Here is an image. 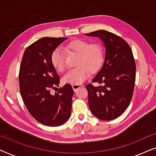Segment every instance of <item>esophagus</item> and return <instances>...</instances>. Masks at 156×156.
<instances>
[{
  "instance_id": "obj_1",
  "label": "esophagus",
  "mask_w": 156,
  "mask_h": 156,
  "mask_svg": "<svg viewBox=\"0 0 156 156\" xmlns=\"http://www.w3.org/2000/svg\"><path fill=\"white\" fill-rule=\"evenodd\" d=\"M72 88H73L74 90L76 91L78 89L82 88V87H84V85H83L82 84H73L72 85Z\"/></svg>"
}]
</instances>
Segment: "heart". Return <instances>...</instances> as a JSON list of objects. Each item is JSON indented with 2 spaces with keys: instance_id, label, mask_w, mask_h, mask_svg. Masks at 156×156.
Listing matches in <instances>:
<instances>
[{
  "instance_id": "1",
  "label": "heart",
  "mask_w": 156,
  "mask_h": 156,
  "mask_svg": "<svg viewBox=\"0 0 156 156\" xmlns=\"http://www.w3.org/2000/svg\"><path fill=\"white\" fill-rule=\"evenodd\" d=\"M66 49L78 53L77 67L69 69L63 77V81L69 84H81L88 77L89 71L95 72L103 63L104 52L99 43L89 44L84 40H74L68 43ZM66 55L62 49L57 48L51 55V61L58 72H63L66 67Z\"/></svg>"
}]
</instances>
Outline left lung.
<instances>
[{
    "mask_svg": "<svg viewBox=\"0 0 156 156\" xmlns=\"http://www.w3.org/2000/svg\"><path fill=\"white\" fill-rule=\"evenodd\" d=\"M99 37L105 48L103 65L91 82L102 84L86 86L91 112L97 118L109 121L124 112L133 96L136 63L129 44L123 38L104 30L85 34Z\"/></svg>",
    "mask_w": 156,
    "mask_h": 156,
    "instance_id": "obj_1",
    "label": "left lung"
}]
</instances>
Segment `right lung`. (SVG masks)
<instances>
[{
	"label": "right lung",
	"instance_id": "obj_1",
	"mask_svg": "<svg viewBox=\"0 0 156 156\" xmlns=\"http://www.w3.org/2000/svg\"><path fill=\"white\" fill-rule=\"evenodd\" d=\"M67 37H42L27 47L19 72L21 97L30 114L38 122L58 126L69 119L74 90L66 84L52 94L51 88L59 86V78L51 61L53 51Z\"/></svg>",
	"mask_w": 156,
	"mask_h": 156
}]
</instances>
